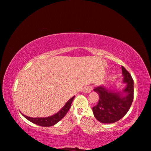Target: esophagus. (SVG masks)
Masks as SVG:
<instances>
[{"instance_id":"1","label":"esophagus","mask_w":151,"mask_h":151,"mask_svg":"<svg viewBox=\"0 0 151 151\" xmlns=\"http://www.w3.org/2000/svg\"><path fill=\"white\" fill-rule=\"evenodd\" d=\"M92 88H93V86H86V87L84 88V92L86 93H90V92H91V91H92Z\"/></svg>"}]
</instances>
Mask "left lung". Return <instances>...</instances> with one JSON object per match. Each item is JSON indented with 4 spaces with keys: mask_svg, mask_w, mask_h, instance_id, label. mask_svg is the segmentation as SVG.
I'll return each mask as SVG.
<instances>
[{
    "mask_svg": "<svg viewBox=\"0 0 151 151\" xmlns=\"http://www.w3.org/2000/svg\"><path fill=\"white\" fill-rule=\"evenodd\" d=\"M124 76L123 83L127 84L123 91L127 94L122 96L119 92L107 90L103 86H99L94 91L99 95V101L93 107L94 117L102 123H113L121 119L127 113L134 99V82L131 74L122 66Z\"/></svg>",
    "mask_w": 151,
    "mask_h": 151,
    "instance_id": "obj_1",
    "label": "left lung"
}]
</instances>
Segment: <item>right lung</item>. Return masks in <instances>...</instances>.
Segmentation results:
<instances>
[{
  "label": "right lung",
  "instance_id": "obj_1",
  "mask_svg": "<svg viewBox=\"0 0 151 151\" xmlns=\"http://www.w3.org/2000/svg\"><path fill=\"white\" fill-rule=\"evenodd\" d=\"M75 96H73L69 101H68L66 104L64 106L62 109H60V111H58L57 113H56L54 115H52L48 117H45V118H32V117L27 116L24 114H22L24 117H25L29 121L32 122V123L40 125L42 127H51L52 125L57 124L58 121H60L64 116L67 113L68 110L70 109L71 106V104L73 101Z\"/></svg>",
  "mask_w": 151,
  "mask_h": 151
}]
</instances>
